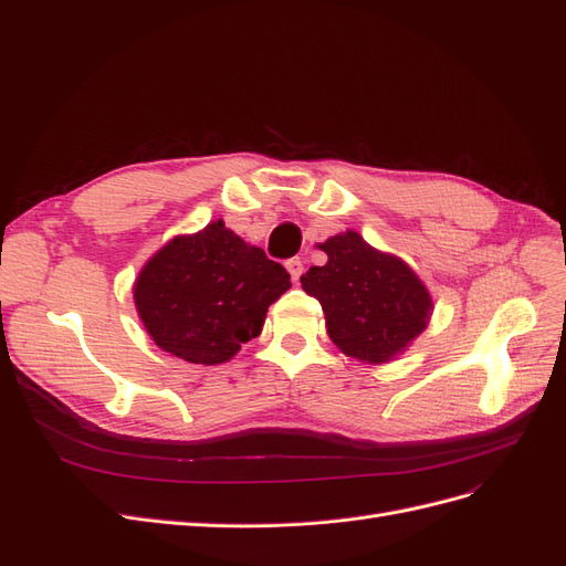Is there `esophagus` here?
I'll list each match as a JSON object with an SVG mask.
<instances>
[{
    "label": "esophagus",
    "instance_id": "esophagus-1",
    "mask_svg": "<svg viewBox=\"0 0 566 566\" xmlns=\"http://www.w3.org/2000/svg\"><path fill=\"white\" fill-rule=\"evenodd\" d=\"M285 269L290 271V279H293V281L297 283L300 276H302V271H304V264H302L300 256H293V260L285 262Z\"/></svg>",
    "mask_w": 566,
    "mask_h": 566
}]
</instances>
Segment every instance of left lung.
<instances>
[{
	"mask_svg": "<svg viewBox=\"0 0 566 566\" xmlns=\"http://www.w3.org/2000/svg\"><path fill=\"white\" fill-rule=\"evenodd\" d=\"M318 248L328 262L306 271L302 287L321 302L331 339L364 364L391 361L427 328V287L399 256L370 248L356 231L337 233Z\"/></svg>",
	"mask_w": 566,
	"mask_h": 566,
	"instance_id": "8db88e82",
	"label": "left lung"
}]
</instances>
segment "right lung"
Wrapping results in <instances>:
<instances>
[{
	"mask_svg": "<svg viewBox=\"0 0 566 566\" xmlns=\"http://www.w3.org/2000/svg\"><path fill=\"white\" fill-rule=\"evenodd\" d=\"M287 287L290 273L219 219L153 254L134 283V304L160 349L217 366L262 333L269 304Z\"/></svg>",
	"mask_w": 566,
	"mask_h": 566,
	"instance_id": "1",
	"label": "right lung"
}]
</instances>
